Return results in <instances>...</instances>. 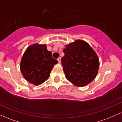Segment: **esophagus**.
Instances as JSON below:
<instances>
[{
	"instance_id": "esophagus-1",
	"label": "esophagus",
	"mask_w": 122,
	"mask_h": 122,
	"mask_svg": "<svg viewBox=\"0 0 122 122\" xmlns=\"http://www.w3.org/2000/svg\"><path fill=\"white\" fill-rule=\"evenodd\" d=\"M57 61H58V62L59 63H61V58H60V57H59V58H58V59H57Z\"/></svg>"
}]
</instances>
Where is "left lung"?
Instances as JSON below:
<instances>
[{
    "instance_id": "1",
    "label": "left lung",
    "mask_w": 122,
    "mask_h": 122,
    "mask_svg": "<svg viewBox=\"0 0 122 122\" xmlns=\"http://www.w3.org/2000/svg\"><path fill=\"white\" fill-rule=\"evenodd\" d=\"M61 58L67 80L77 86H84L96 77L99 60L89 44L82 40L66 45Z\"/></svg>"
}]
</instances>
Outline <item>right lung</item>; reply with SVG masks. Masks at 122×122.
Masks as SVG:
<instances>
[{
    "label": "right lung",
    "instance_id": "obj_1",
    "mask_svg": "<svg viewBox=\"0 0 122 122\" xmlns=\"http://www.w3.org/2000/svg\"><path fill=\"white\" fill-rule=\"evenodd\" d=\"M57 60L51 56L46 45L34 44L26 50L21 60L20 68L26 80L36 85L42 84L49 79Z\"/></svg>",
    "mask_w": 122,
    "mask_h": 122
}]
</instances>
